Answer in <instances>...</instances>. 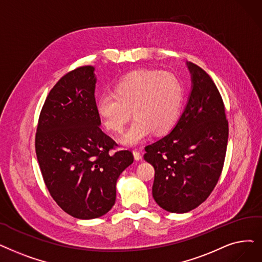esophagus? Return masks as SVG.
<instances>
[{"instance_id":"esophagus-1","label":"esophagus","mask_w":262,"mask_h":262,"mask_svg":"<svg viewBox=\"0 0 262 262\" xmlns=\"http://www.w3.org/2000/svg\"><path fill=\"white\" fill-rule=\"evenodd\" d=\"M134 157H135V159L136 161H140V159L142 158V155H141V153L139 152V151H137V150H134Z\"/></svg>"}]
</instances>
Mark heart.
Masks as SVG:
<instances>
[{
	"mask_svg": "<svg viewBox=\"0 0 262 262\" xmlns=\"http://www.w3.org/2000/svg\"><path fill=\"white\" fill-rule=\"evenodd\" d=\"M184 98L180 79L156 70H139L125 75L115 86V93L97 99L96 109L101 122L113 132L120 133L135 118L123 136V143L137 145L153 130L164 134L179 120Z\"/></svg>",
	"mask_w": 262,
	"mask_h": 262,
	"instance_id": "b5f03b06",
	"label": "heart"
}]
</instances>
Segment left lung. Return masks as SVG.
Returning <instances> with one entry per match:
<instances>
[{
  "label": "left lung",
  "mask_w": 262,
  "mask_h": 262,
  "mask_svg": "<svg viewBox=\"0 0 262 262\" xmlns=\"http://www.w3.org/2000/svg\"><path fill=\"white\" fill-rule=\"evenodd\" d=\"M191 74L187 105L172 130L144 147L155 169L153 198L171 213H186L206 201L222 174L228 121L217 86L201 67L186 63Z\"/></svg>",
  "instance_id": "1"
}]
</instances>
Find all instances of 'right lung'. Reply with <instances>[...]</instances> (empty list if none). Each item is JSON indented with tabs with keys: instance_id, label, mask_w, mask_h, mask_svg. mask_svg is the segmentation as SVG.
<instances>
[{
	"instance_id": "1",
	"label": "right lung",
	"mask_w": 262,
	"mask_h": 262,
	"mask_svg": "<svg viewBox=\"0 0 262 262\" xmlns=\"http://www.w3.org/2000/svg\"><path fill=\"white\" fill-rule=\"evenodd\" d=\"M93 66L64 75L41 108L35 151L45 184L67 214L79 220L105 215L116 202L120 174L134 162L129 150L100 129Z\"/></svg>"
}]
</instances>
